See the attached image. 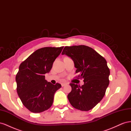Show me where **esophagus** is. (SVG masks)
Masks as SVG:
<instances>
[{
    "mask_svg": "<svg viewBox=\"0 0 131 131\" xmlns=\"http://www.w3.org/2000/svg\"><path fill=\"white\" fill-rule=\"evenodd\" d=\"M61 85H62V87H63V86H66L67 84H66V83H62V84H61Z\"/></svg>",
    "mask_w": 131,
    "mask_h": 131,
    "instance_id": "1",
    "label": "esophagus"
}]
</instances>
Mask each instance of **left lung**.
I'll list each match as a JSON object with an SVG mask.
<instances>
[{"label": "left lung", "mask_w": 131, "mask_h": 131, "mask_svg": "<svg viewBox=\"0 0 131 131\" xmlns=\"http://www.w3.org/2000/svg\"><path fill=\"white\" fill-rule=\"evenodd\" d=\"M62 54L72 59L77 68L75 73L84 82L81 86L70 84L72 91L68 95L70 103L81 111L92 109L103 98L109 84L110 70L105 59L85 45L66 46Z\"/></svg>", "instance_id": "obj_1"}]
</instances>
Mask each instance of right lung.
<instances>
[{
	"instance_id": "add662e5",
	"label": "right lung",
	"mask_w": 131,
	"mask_h": 131,
	"mask_svg": "<svg viewBox=\"0 0 131 131\" xmlns=\"http://www.w3.org/2000/svg\"><path fill=\"white\" fill-rule=\"evenodd\" d=\"M63 49V46L39 49L19 66L16 76L17 92L23 104L30 112L41 113L52 105L54 94L61 85L47 82L44 75L50 72Z\"/></svg>"
}]
</instances>
